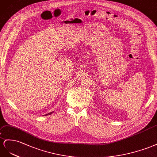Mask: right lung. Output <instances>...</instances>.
Masks as SVG:
<instances>
[{"label":"right lung","mask_w":157,"mask_h":157,"mask_svg":"<svg viewBox=\"0 0 157 157\" xmlns=\"http://www.w3.org/2000/svg\"><path fill=\"white\" fill-rule=\"evenodd\" d=\"M54 113V111L53 112H51V113H48V114H45V115H44V116H47V115H51V114H52V113Z\"/></svg>","instance_id":"obj_1"}]
</instances>
